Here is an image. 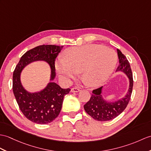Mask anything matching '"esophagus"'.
Instances as JSON below:
<instances>
[{
	"label": "esophagus",
	"mask_w": 151,
	"mask_h": 151,
	"mask_svg": "<svg viewBox=\"0 0 151 151\" xmlns=\"http://www.w3.org/2000/svg\"><path fill=\"white\" fill-rule=\"evenodd\" d=\"M71 91L73 93H77L80 91V89L78 88V87H73L71 89Z\"/></svg>",
	"instance_id": "esophagus-1"
}]
</instances>
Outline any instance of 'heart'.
I'll list each match as a JSON object with an SVG mask.
<instances>
[{
    "label": "heart",
    "instance_id": "1",
    "mask_svg": "<svg viewBox=\"0 0 151 151\" xmlns=\"http://www.w3.org/2000/svg\"><path fill=\"white\" fill-rule=\"evenodd\" d=\"M65 58H58L55 69L62 78L69 81L82 72L86 85L97 87L109 78L116 64L115 52L104 45L89 44L73 47L64 52Z\"/></svg>",
    "mask_w": 151,
    "mask_h": 151
}]
</instances>
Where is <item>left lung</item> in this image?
I'll use <instances>...</instances> for the list:
<instances>
[{
    "mask_svg": "<svg viewBox=\"0 0 151 151\" xmlns=\"http://www.w3.org/2000/svg\"><path fill=\"white\" fill-rule=\"evenodd\" d=\"M119 65L116 71L124 73L129 80V87L125 96L117 101H108L105 100L101 95L103 87L93 91L90 100L84 105L86 113L94 120L101 122L111 120L123 112L131 99L133 87V78L130 64L125 56L117 50Z\"/></svg>",
    "mask_w": 151,
    "mask_h": 151,
    "instance_id": "left-lung-1",
    "label": "left lung"
}]
</instances>
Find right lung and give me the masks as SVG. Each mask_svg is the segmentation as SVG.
I'll list each match as a JSON object with an SVG mask.
<instances>
[{
	"label": "right lung",
	"instance_id": "1",
	"mask_svg": "<svg viewBox=\"0 0 151 151\" xmlns=\"http://www.w3.org/2000/svg\"><path fill=\"white\" fill-rule=\"evenodd\" d=\"M63 45H42L27 51L20 58L13 75V91L23 114L30 121L38 124L51 123L61 111L64 97L70 89H62L52 82L55 78V59ZM45 61L51 68L50 82L39 92L29 93L24 89L20 81L22 69L30 63Z\"/></svg>",
	"mask_w": 151,
	"mask_h": 151
}]
</instances>
